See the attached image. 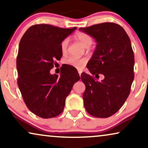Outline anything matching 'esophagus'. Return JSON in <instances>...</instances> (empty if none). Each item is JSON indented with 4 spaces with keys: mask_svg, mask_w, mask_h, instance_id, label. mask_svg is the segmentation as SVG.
Here are the masks:
<instances>
[{
    "mask_svg": "<svg viewBox=\"0 0 148 148\" xmlns=\"http://www.w3.org/2000/svg\"><path fill=\"white\" fill-rule=\"evenodd\" d=\"M78 73H79V75H81V74H82V71H78Z\"/></svg>",
    "mask_w": 148,
    "mask_h": 148,
    "instance_id": "1",
    "label": "esophagus"
}]
</instances>
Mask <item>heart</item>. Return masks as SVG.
<instances>
[{
    "label": "heart",
    "mask_w": 148,
    "mask_h": 148,
    "mask_svg": "<svg viewBox=\"0 0 148 148\" xmlns=\"http://www.w3.org/2000/svg\"><path fill=\"white\" fill-rule=\"evenodd\" d=\"M75 37L85 48L90 47L93 43V39L89 34L85 33V32H77ZM69 46V40L67 39H64L62 41L60 44V50L62 53L65 54L67 52ZM86 60L83 58H77L75 56H69V57L65 58L64 60V63L69 64L73 67L77 69H82L84 67L86 64Z\"/></svg>",
    "instance_id": "b5f03b06"
}]
</instances>
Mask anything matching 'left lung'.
<instances>
[{
  "instance_id": "left-lung-1",
  "label": "left lung",
  "mask_w": 148,
  "mask_h": 148,
  "mask_svg": "<svg viewBox=\"0 0 148 148\" xmlns=\"http://www.w3.org/2000/svg\"><path fill=\"white\" fill-rule=\"evenodd\" d=\"M79 30L95 38L96 48L87 64L92 75L82 73L86 86L83 94L89 114L107 118L115 114L130 94L134 79V53L125 29L114 23L106 22ZM100 74L105 76L100 82Z\"/></svg>"
}]
</instances>
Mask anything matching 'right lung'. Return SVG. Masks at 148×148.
<instances>
[{"mask_svg": "<svg viewBox=\"0 0 148 148\" xmlns=\"http://www.w3.org/2000/svg\"><path fill=\"white\" fill-rule=\"evenodd\" d=\"M75 29L36 24L28 28L20 40L17 84L28 109L41 118L59 115L74 84L80 79L77 71L70 65L62 69L60 76L50 73L54 60L62 56V41Z\"/></svg>", "mask_w": 148, "mask_h": 148, "instance_id": "right-lung-1", "label": "right lung"}]
</instances>
